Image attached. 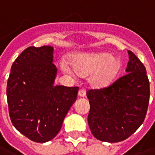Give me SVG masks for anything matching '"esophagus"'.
<instances>
[{
	"label": "esophagus",
	"mask_w": 155,
	"mask_h": 155,
	"mask_svg": "<svg viewBox=\"0 0 155 155\" xmlns=\"http://www.w3.org/2000/svg\"><path fill=\"white\" fill-rule=\"evenodd\" d=\"M78 95L81 97H86V91L84 88H80L79 90V93H78Z\"/></svg>",
	"instance_id": "1"
}]
</instances>
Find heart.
Wrapping results in <instances>:
<instances>
[{"instance_id": "1", "label": "heart", "mask_w": 155, "mask_h": 155, "mask_svg": "<svg viewBox=\"0 0 155 155\" xmlns=\"http://www.w3.org/2000/svg\"><path fill=\"white\" fill-rule=\"evenodd\" d=\"M66 60L60 62L61 69L67 74H75L80 76L88 75V82L94 87H103L114 80L119 72L120 63L119 59L111 54H75Z\"/></svg>"}]
</instances>
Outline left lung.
Here are the masks:
<instances>
[{
    "instance_id": "8db88e82",
    "label": "left lung",
    "mask_w": 155,
    "mask_h": 155,
    "mask_svg": "<svg viewBox=\"0 0 155 155\" xmlns=\"http://www.w3.org/2000/svg\"><path fill=\"white\" fill-rule=\"evenodd\" d=\"M127 74L101 89L87 92L90 110L88 123L99 140L119 142L127 139L144 122L150 101V83L146 67L127 50Z\"/></svg>"
}]
</instances>
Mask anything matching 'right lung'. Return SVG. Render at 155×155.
I'll use <instances>...</instances> for the list:
<instances>
[{
	"mask_svg": "<svg viewBox=\"0 0 155 155\" xmlns=\"http://www.w3.org/2000/svg\"><path fill=\"white\" fill-rule=\"evenodd\" d=\"M52 46L28 47L11 67L7 82L10 120L30 140L45 143L57 136L75 102L78 87L55 85Z\"/></svg>",
	"mask_w": 155,
	"mask_h": 155,
	"instance_id": "add662e5",
	"label": "right lung"
}]
</instances>
